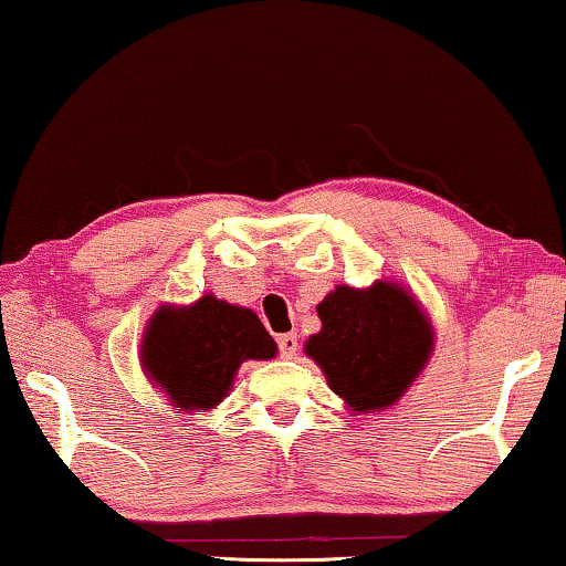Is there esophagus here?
<instances>
[{"label":"esophagus","instance_id":"obj_1","mask_svg":"<svg viewBox=\"0 0 566 566\" xmlns=\"http://www.w3.org/2000/svg\"><path fill=\"white\" fill-rule=\"evenodd\" d=\"M297 348H300L297 333L280 335V353H282V358H294V356H297Z\"/></svg>","mask_w":566,"mask_h":566}]
</instances>
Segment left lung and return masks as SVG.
<instances>
[{
	"mask_svg": "<svg viewBox=\"0 0 566 566\" xmlns=\"http://www.w3.org/2000/svg\"><path fill=\"white\" fill-rule=\"evenodd\" d=\"M323 327L310 335L315 360L350 415H376L399 403L427 368L434 327L417 294L394 280L337 284L317 305Z\"/></svg>",
	"mask_w": 566,
	"mask_h": 566,
	"instance_id": "obj_1",
	"label": "left lung"
}]
</instances>
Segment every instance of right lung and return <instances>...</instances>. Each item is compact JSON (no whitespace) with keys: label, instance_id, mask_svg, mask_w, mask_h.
<instances>
[{"label":"right lung","instance_id":"right-lung-1","mask_svg":"<svg viewBox=\"0 0 566 566\" xmlns=\"http://www.w3.org/2000/svg\"><path fill=\"white\" fill-rule=\"evenodd\" d=\"M276 358V343L254 310L202 294L192 305H163L149 317L139 366L177 415L216 409L243 360Z\"/></svg>","mask_w":566,"mask_h":566}]
</instances>
